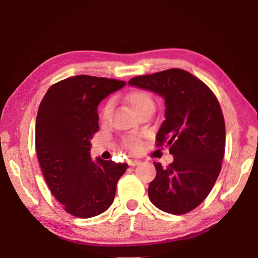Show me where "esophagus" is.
Here are the masks:
<instances>
[{"label":"esophagus","mask_w":258,"mask_h":258,"mask_svg":"<svg viewBox=\"0 0 258 258\" xmlns=\"http://www.w3.org/2000/svg\"><path fill=\"white\" fill-rule=\"evenodd\" d=\"M127 163H128L130 166H132V167H134V166H138V165L141 164V160H139V159H128Z\"/></svg>","instance_id":"esophagus-1"}]
</instances>
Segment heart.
Listing matches in <instances>:
<instances>
[{"instance_id":"1","label":"heart","mask_w":258,"mask_h":258,"mask_svg":"<svg viewBox=\"0 0 258 258\" xmlns=\"http://www.w3.org/2000/svg\"><path fill=\"white\" fill-rule=\"evenodd\" d=\"M126 102L130 106V108L132 109V111L134 113H140L145 110H151L154 111L155 108V100L154 97H152L150 92H148L146 90H141V89H137V90H132L126 94L125 97ZM112 110V101L109 100L104 106L102 107L101 110V119L102 120H107L109 117H110V113ZM124 146L126 149H128L130 151H138L140 149V141L138 138L131 137V138H126L124 140Z\"/></svg>"}]
</instances>
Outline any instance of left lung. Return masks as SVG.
I'll list each match as a JSON object with an SVG mask.
<instances>
[{
  "instance_id": "obj_1",
  "label": "left lung",
  "mask_w": 258,
  "mask_h": 258,
  "mask_svg": "<svg viewBox=\"0 0 258 258\" xmlns=\"http://www.w3.org/2000/svg\"><path fill=\"white\" fill-rule=\"evenodd\" d=\"M130 85L150 90L165 99V120L157 147H169L174 160L163 168L154 163L156 177L148 195L160 211L182 215L197 208L213 189L225 151V121L213 91L180 68L131 78Z\"/></svg>"
}]
</instances>
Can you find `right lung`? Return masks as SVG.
Here are the masks:
<instances>
[{"instance_id": "1", "label": "right lung", "mask_w": 258, "mask_h": 258, "mask_svg": "<svg viewBox=\"0 0 258 258\" xmlns=\"http://www.w3.org/2000/svg\"><path fill=\"white\" fill-rule=\"evenodd\" d=\"M124 81L78 75L51 85L38 107L35 147L45 182L63 209L90 218L107 211L127 164L91 159L99 130L97 107Z\"/></svg>"}]
</instances>
